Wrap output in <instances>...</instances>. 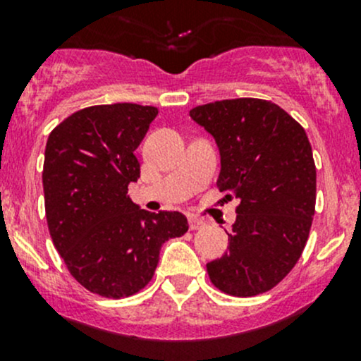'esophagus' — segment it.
<instances>
[{"mask_svg": "<svg viewBox=\"0 0 361 361\" xmlns=\"http://www.w3.org/2000/svg\"><path fill=\"white\" fill-rule=\"evenodd\" d=\"M204 225H206V221L202 218L188 216V227H190V231H197V228H202Z\"/></svg>", "mask_w": 361, "mask_h": 361, "instance_id": "esophagus-1", "label": "esophagus"}]
</instances>
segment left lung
<instances>
[{
    "instance_id": "8db88e82",
    "label": "left lung",
    "mask_w": 361,
    "mask_h": 361,
    "mask_svg": "<svg viewBox=\"0 0 361 361\" xmlns=\"http://www.w3.org/2000/svg\"><path fill=\"white\" fill-rule=\"evenodd\" d=\"M190 118L220 152L216 185L239 199L228 253L206 265L211 283L234 297L269 292L300 258L314 216L307 134L278 104L253 97L202 104Z\"/></svg>"
}]
</instances>
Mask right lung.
I'll return each instance as SVG.
<instances>
[{
	"label": "right lung",
	"mask_w": 361,
	"mask_h": 361,
	"mask_svg": "<svg viewBox=\"0 0 361 361\" xmlns=\"http://www.w3.org/2000/svg\"><path fill=\"white\" fill-rule=\"evenodd\" d=\"M155 106L115 103L69 115L50 133L43 164L54 246L89 292L129 297L150 283L160 248L188 231L180 211L141 209L127 187L140 178L136 148Z\"/></svg>",
	"instance_id": "1"
}]
</instances>
